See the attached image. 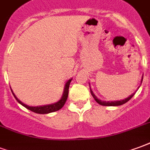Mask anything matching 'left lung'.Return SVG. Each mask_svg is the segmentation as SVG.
<instances>
[{"instance_id": "8db88e82", "label": "left lung", "mask_w": 150, "mask_h": 150, "mask_svg": "<svg viewBox=\"0 0 150 150\" xmlns=\"http://www.w3.org/2000/svg\"><path fill=\"white\" fill-rule=\"evenodd\" d=\"M142 80L143 76L142 78V81H141V83L142 82ZM90 92H91V94L92 96H93V98H94V100H96L99 105H104V106H118V105H123V104L126 103L128 100H130L131 98L133 97V95H134V93H133V94L130 95L129 97H128L127 98H125L124 100H114V101H104V100H100V99H98V98L95 96V94L93 93V92L92 91L91 88H90Z\"/></svg>"}]
</instances>
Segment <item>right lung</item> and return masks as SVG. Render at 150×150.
I'll return each instance as SVG.
<instances>
[{"mask_svg":"<svg viewBox=\"0 0 150 150\" xmlns=\"http://www.w3.org/2000/svg\"><path fill=\"white\" fill-rule=\"evenodd\" d=\"M72 79H69L68 81L66 84H65V86H64V93H63V95H62V98L60 99V100L57 101V102H56L54 104H51V105H42V106H29V105H27L25 104H24L23 102H21V100L18 99V98L16 97V95L14 94L13 92L12 91V89H11V91L13 93V94L14 98H16V100L19 102L21 105H22L23 106L25 107L26 109H28L32 112H34L36 113H40V114H46V113H50V112H55V111H57V110H61L62 107L64 106V105L65 104V101L67 100L68 98V95H69V85H70V82Z\"/></svg>","mask_w":150,"mask_h":150,"instance_id":"right-lung-1","label":"right lung"}]
</instances>
